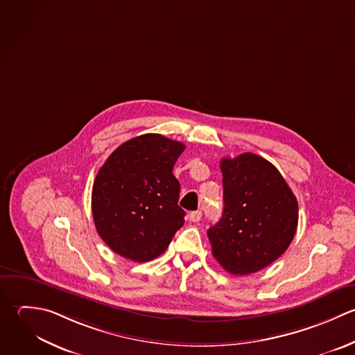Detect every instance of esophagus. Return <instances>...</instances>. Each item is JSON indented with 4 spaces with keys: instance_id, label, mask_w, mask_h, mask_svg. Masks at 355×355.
Listing matches in <instances>:
<instances>
[{
    "instance_id": "esophagus-1",
    "label": "esophagus",
    "mask_w": 355,
    "mask_h": 355,
    "mask_svg": "<svg viewBox=\"0 0 355 355\" xmlns=\"http://www.w3.org/2000/svg\"><path fill=\"white\" fill-rule=\"evenodd\" d=\"M188 218H189V221L191 223H198V221H200V218H202V211H191L189 213V216H188Z\"/></svg>"
}]
</instances>
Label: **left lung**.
<instances>
[{
	"label": "left lung",
	"mask_w": 355,
	"mask_h": 355,
	"mask_svg": "<svg viewBox=\"0 0 355 355\" xmlns=\"http://www.w3.org/2000/svg\"><path fill=\"white\" fill-rule=\"evenodd\" d=\"M224 211L209 228L211 253L234 275L257 272L292 243L299 221L297 199L278 168L254 153L224 157Z\"/></svg>",
	"instance_id": "8db88e82"
}]
</instances>
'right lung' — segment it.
Returning <instances> with one entry per match:
<instances>
[{
    "label": "right lung",
    "mask_w": 355,
    "mask_h": 355,
    "mask_svg": "<svg viewBox=\"0 0 355 355\" xmlns=\"http://www.w3.org/2000/svg\"><path fill=\"white\" fill-rule=\"evenodd\" d=\"M185 145L160 134L121 144L99 168L91 207L96 232L119 256L137 263L159 257L184 225L173 167Z\"/></svg>",
    "instance_id": "obj_1"
}]
</instances>
